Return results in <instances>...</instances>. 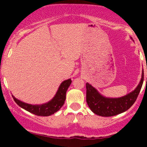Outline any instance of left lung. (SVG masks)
Instances as JSON below:
<instances>
[{"label":"left lung","mask_w":147,"mask_h":147,"mask_svg":"<svg viewBox=\"0 0 147 147\" xmlns=\"http://www.w3.org/2000/svg\"><path fill=\"white\" fill-rule=\"evenodd\" d=\"M143 82L144 70L142 71L141 81L136 89L124 96L119 98H108L104 96L91 85L86 83L87 103L92 112L100 116L110 117L122 113L130 108L135 103L140 93Z\"/></svg>","instance_id":"1"}]
</instances>
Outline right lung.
Wrapping results in <instances>:
<instances>
[{"label":"right lung","mask_w":147,"mask_h":147,"mask_svg":"<svg viewBox=\"0 0 147 147\" xmlns=\"http://www.w3.org/2000/svg\"><path fill=\"white\" fill-rule=\"evenodd\" d=\"M71 82L72 81L71 79L62 82L59 85L57 92L56 93L54 98L50 100L49 102L42 104V105H30V104L21 102L15 98L14 96H12V97L15 102L20 107L27 110L28 112L39 115V116H49L57 112L63 106L65 101L66 92H67V88H69L70 85L71 84Z\"/></svg>","instance_id":"1"}]
</instances>
